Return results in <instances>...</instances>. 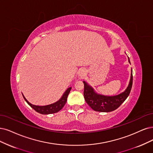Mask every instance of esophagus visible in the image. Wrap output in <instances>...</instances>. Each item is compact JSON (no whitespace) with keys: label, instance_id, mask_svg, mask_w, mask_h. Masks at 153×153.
I'll list each match as a JSON object with an SVG mask.
<instances>
[{"label":"esophagus","instance_id":"34e87169","mask_svg":"<svg viewBox=\"0 0 153 153\" xmlns=\"http://www.w3.org/2000/svg\"><path fill=\"white\" fill-rule=\"evenodd\" d=\"M86 74V71L84 69H81L79 71V73H78V75L80 77H82L84 76H85Z\"/></svg>","mask_w":153,"mask_h":153}]
</instances>
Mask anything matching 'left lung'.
Wrapping results in <instances>:
<instances>
[{"mask_svg":"<svg viewBox=\"0 0 153 153\" xmlns=\"http://www.w3.org/2000/svg\"><path fill=\"white\" fill-rule=\"evenodd\" d=\"M128 61L131 64L128 56ZM132 69H131V79H130L128 85L125 91L117 95L106 96L96 92L91 86L84 81V99L88 105L94 111L100 112H110L114 111L117 109L128 97L132 88Z\"/></svg>","mask_w":153,"mask_h":153,"instance_id":"left-lung-1","label":"left lung"}]
</instances>
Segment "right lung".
Instances as JSON below:
<instances>
[{
	"mask_svg": "<svg viewBox=\"0 0 153 153\" xmlns=\"http://www.w3.org/2000/svg\"><path fill=\"white\" fill-rule=\"evenodd\" d=\"M71 88H72L71 87L67 88L66 89V91L63 94V95L62 96V97L57 101H56V102L50 104L48 105H45V106H38V105H33L26 99V98L24 97L23 94H22V96H23V98L27 102V103L36 111L38 112L39 114H41L43 115H48V114H55V113L58 112L62 108H63L64 106L66 103L67 97L69 94Z\"/></svg>",
	"mask_w": 153,
	"mask_h": 153,
	"instance_id": "right-lung-1",
	"label": "right lung"
}]
</instances>
